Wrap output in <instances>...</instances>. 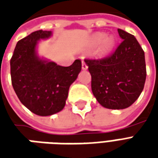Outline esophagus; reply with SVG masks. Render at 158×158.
Instances as JSON below:
<instances>
[{"mask_svg":"<svg viewBox=\"0 0 158 158\" xmlns=\"http://www.w3.org/2000/svg\"><path fill=\"white\" fill-rule=\"evenodd\" d=\"M87 69H88V66H87V64H86L85 62H84V61H82V69L83 70H86Z\"/></svg>","mask_w":158,"mask_h":158,"instance_id":"obj_1","label":"esophagus"}]
</instances>
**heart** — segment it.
<instances>
[{
  "label": "heart",
  "mask_w": 158,
  "mask_h": 158,
  "mask_svg": "<svg viewBox=\"0 0 158 158\" xmlns=\"http://www.w3.org/2000/svg\"><path fill=\"white\" fill-rule=\"evenodd\" d=\"M105 35L103 34H97L96 35L94 36V42L95 43H99L100 41H102L103 39H104ZM113 45V40L112 38H105L103 40L102 45L99 49V52L101 54H106L110 52V50L112 49Z\"/></svg>",
  "instance_id": "obj_1"
}]
</instances>
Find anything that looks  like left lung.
<instances>
[{
  "label": "left lung",
  "mask_w": 158,
  "mask_h": 158,
  "mask_svg": "<svg viewBox=\"0 0 158 158\" xmlns=\"http://www.w3.org/2000/svg\"><path fill=\"white\" fill-rule=\"evenodd\" d=\"M122 42L101 59H85L97 102L108 109L131 106L142 92L146 78L145 52L134 35L118 29Z\"/></svg>",
  "instance_id": "8db88e82"
}]
</instances>
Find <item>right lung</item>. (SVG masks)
Segmentation results:
<instances>
[{"mask_svg":"<svg viewBox=\"0 0 158 158\" xmlns=\"http://www.w3.org/2000/svg\"><path fill=\"white\" fill-rule=\"evenodd\" d=\"M51 35L52 31L38 30L20 40L10 61L15 93L28 109L39 116H50L63 109L69 87L82 67L79 59L62 67L40 58L35 51L38 40Z\"/></svg>","mask_w":158,"mask_h":158,"instance_id":"add662e5","label":"right lung"}]
</instances>
